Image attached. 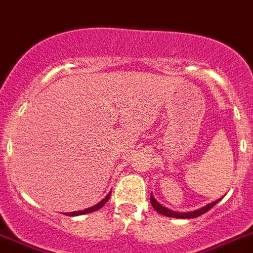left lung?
I'll use <instances>...</instances> for the list:
<instances>
[{"label": "left lung", "instance_id": "1", "mask_svg": "<svg viewBox=\"0 0 253 253\" xmlns=\"http://www.w3.org/2000/svg\"><path fill=\"white\" fill-rule=\"evenodd\" d=\"M220 199H222V198H220ZM220 199L215 200V202H213V203H209L208 206H206V207H202V208L197 209V211H186V213H180V211H171V209L165 208L164 206H161L158 200L155 199L154 195H152V194H151V197H150V200H151L152 207H154L155 211H158V213H160V214H163V215H166V217L184 218V219H185V218H188V219H189V218H197V217H199V215L204 214L206 211H208L209 209L213 208V207H214Z\"/></svg>", "mask_w": 253, "mask_h": 253}]
</instances>
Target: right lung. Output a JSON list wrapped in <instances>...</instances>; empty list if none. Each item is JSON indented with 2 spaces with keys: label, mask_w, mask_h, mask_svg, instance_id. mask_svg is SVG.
<instances>
[{
  "label": "right lung",
  "mask_w": 253,
  "mask_h": 253,
  "mask_svg": "<svg viewBox=\"0 0 253 253\" xmlns=\"http://www.w3.org/2000/svg\"><path fill=\"white\" fill-rule=\"evenodd\" d=\"M111 197V193H108V195H107L106 198H104L103 200H101L98 204H95V206L90 207V208H87V209H84V211H70V213H65L67 215H70V217H73V215H82V214H87V213H92V211H98V209H101L102 207L104 206V204L107 203V200L110 199Z\"/></svg>",
  "instance_id": "right-lung-1"
}]
</instances>
